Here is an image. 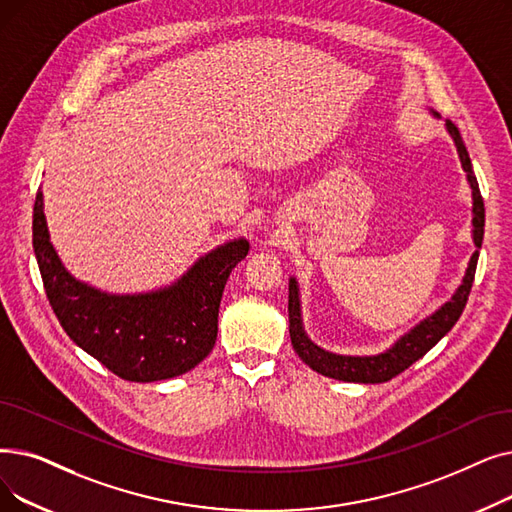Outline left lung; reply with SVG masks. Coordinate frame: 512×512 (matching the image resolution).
I'll return each mask as SVG.
<instances>
[{
	"mask_svg": "<svg viewBox=\"0 0 512 512\" xmlns=\"http://www.w3.org/2000/svg\"><path fill=\"white\" fill-rule=\"evenodd\" d=\"M446 127L450 131V136L454 138V144L460 154L462 169L466 171V180H469L471 190H473V228H475L473 240H475V247L481 249L483 228H485L483 196L479 192L477 177L473 173V163H471L469 152H466V146L462 142L458 127L450 119L446 121ZM477 259H479V251L473 253L462 284L458 286L456 295L446 305L437 309L435 314L429 316L427 320H422L416 328H412L408 335H404L385 353L366 355V358H351V355L328 353L307 339V335L303 332V324H301L299 288H297L295 278H291V282H288V332H291V343H293L299 358L311 370H316L324 376H330V379L347 381V383H370V385L387 383L393 379V376L402 374L416 360H420L429 349H433L458 322L462 309L471 295L475 270H477Z\"/></svg>",
	"mask_w": 512,
	"mask_h": 512,
	"instance_id": "obj_1",
	"label": "left lung"
}]
</instances>
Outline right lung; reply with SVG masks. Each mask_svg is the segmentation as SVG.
Returning <instances> with one entry per match:
<instances>
[{"mask_svg":"<svg viewBox=\"0 0 512 512\" xmlns=\"http://www.w3.org/2000/svg\"><path fill=\"white\" fill-rule=\"evenodd\" d=\"M41 190L33 207V249L58 322L81 349L125 381L152 383L201 364L217 339L224 286L249 242L240 238L198 259L169 288L106 295L75 280L52 247Z\"/></svg>","mask_w":512,"mask_h":512,"instance_id":"right-lung-1","label":"right lung"}]
</instances>
